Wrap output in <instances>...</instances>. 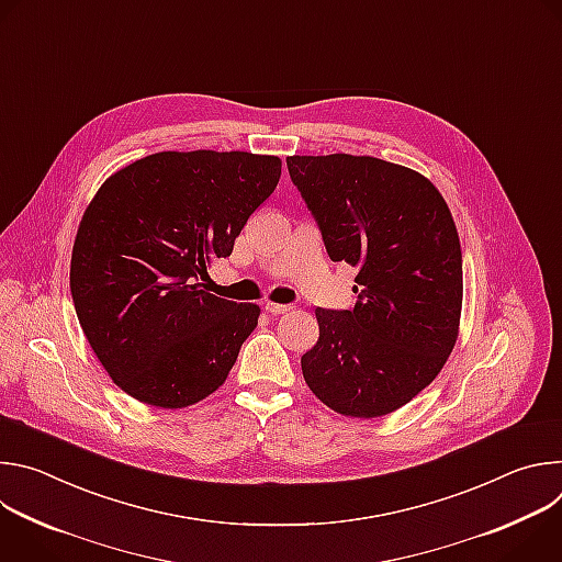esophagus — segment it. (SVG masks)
I'll return each mask as SVG.
<instances>
[{"mask_svg":"<svg viewBox=\"0 0 562 562\" xmlns=\"http://www.w3.org/2000/svg\"><path fill=\"white\" fill-rule=\"evenodd\" d=\"M265 308L271 313V315H280V313H286V311H291L293 306L291 304H278V302H267L265 304Z\"/></svg>","mask_w":562,"mask_h":562,"instance_id":"esophagus-1","label":"esophagus"}]
</instances>
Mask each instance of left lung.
<instances>
[{
	"label": "left lung",
	"mask_w": 562,
	"mask_h": 562,
	"mask_svg": "<svg viewBox=\"0 0 562 562\" xmlns=\"http://www.w3.org/2000/svg\"><path fill=\"white\" fill-rule=\"evenodd\" d=\"M334 262L358 269L351 311L315 308L302 375L327 407L386 416L445 367L460 325L462 254L451 211L420 173L369 155L286 157Z\"/></svg>",
	"instance_id": "1"
}]
</instances>
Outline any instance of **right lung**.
<instances>
[{
  "instance_id": "right-lung-1",
  "label": "right lung",
  "mask_w": 562,
  "mask_h": 562,
  "mask_svg": "<svg viewBox=\"0 0 562 562\" xmlns=\"http://www.w3.org/2000/svg\"><path fill=\"white\" fill-rule=\"evenodd\" d=\"M282 162L245 150H165L111 176L79 222L70 293L113 382L139 403L180 409L211 395L258 327V304L206 293Z\"/></svg>"
}]
</instances>
